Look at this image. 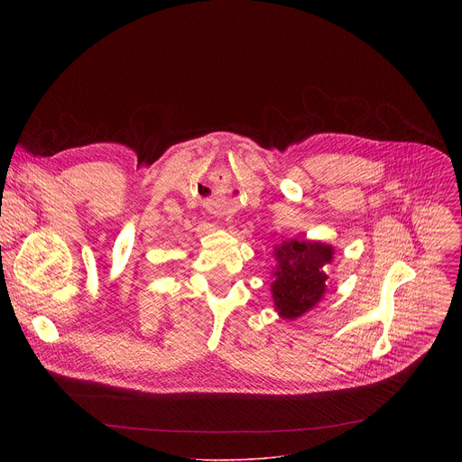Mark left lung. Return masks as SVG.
<instances>
[{"instance_id":"left-lung-1","label":"left lung","mask_w":462,"mask_h":462,"mask_svg":"<svg viewBox=\"0 0 462 462\" xmlns=\"http://www.w3.org/2000/svg\"><path fill=\"white\" fill-rule=\"evenodd\" d=\"M271 292L274 309L285 319H296L314 309L325 296V267L335 257V248L321 241L287 239L274 246Z\"/></svg>"}]
</instances>
